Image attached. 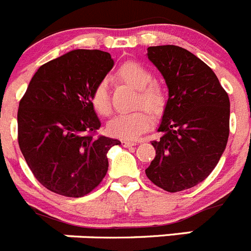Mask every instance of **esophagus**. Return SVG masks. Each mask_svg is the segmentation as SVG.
I'll list each match as a JSON object with an SVG mask.
<instances>
[{
	"label": "esophagus",
	"instance_id": "34e87169",
	"mask_svg": "<svg viewBox=\"0 0 251 251\" xmlns=\"http://www.w3.org/2000/svg\"><path fill=\"white\" fill-rule=\"evenodd\" d=\"M136 142H130V141H122V146L123 147H132V146H136Z\"/></svg>",
	"mask_w": 251,
	"mask_h": 251
}]
</instances>
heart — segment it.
Listing matches in <instances>:
<instances>
[{
	"instance_id": "obj_1",
	"label": "heart",
	"mask_w": 251,
	"mask_h": 251,
	"mask_svg": "<svg viewBox=\"0 0 251 251\" xmlns=\"http://www.w3.org/2000/svg\"><path fill=\"white\" fill-rule=\"evenodd\" d=\"M117 75L124 83L138 89V104L148 110L158 113L165 105V94L161 86L153 83L152 74L147 68L139 63L128 61L118 69ZM90 101L94 110L100 115H108L112 110L109 90L106 80L99 81L93 89ZM152 124V117L143 109L132 113L115 115L106 124V130L112 137L121 139H136L146 132Z\"/></svg>"
}]
</instances>
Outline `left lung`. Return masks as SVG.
Here are the masks:
<instances>
[{
    "label": "left lung",
    "instance_id": "left-lung-1",
    "mask_svg": "<svg viewBox=\"0 0 251 251\" xmlns=\"http://www.w3.org/2000/svg\"><path fill=\"white\" fill-rule=\"evenodd\" d=\"M147 57L166 81L168 99L146 170L153 183L178 192L202 182L227 145L230 100L210 66L186 49L150 46Z\"/></svg>",
    "mask_w": 251,
    "mask_h": 251
}]
</instances>
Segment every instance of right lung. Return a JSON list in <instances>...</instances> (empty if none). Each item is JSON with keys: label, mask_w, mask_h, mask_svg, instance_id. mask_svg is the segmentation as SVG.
<instances>
[{"label": "right lung", "mask_w": 251, "mask_h": 251, "mask_svg": "<svg viewBox=\"0 0 251 251\" xmlns=\"http://www.w3.org/2000/svg\"><path fill=\"white\" fill-rule=\"evenodd\" d=\"M113 65L109 52L69 51L37 69L20 101V150L37 181L55 194L93 191L108 171L106 153L121 145L90 134L100 128L90 95Z\"/></svg>", "instance_id": "obj_1"}]
</instances>
